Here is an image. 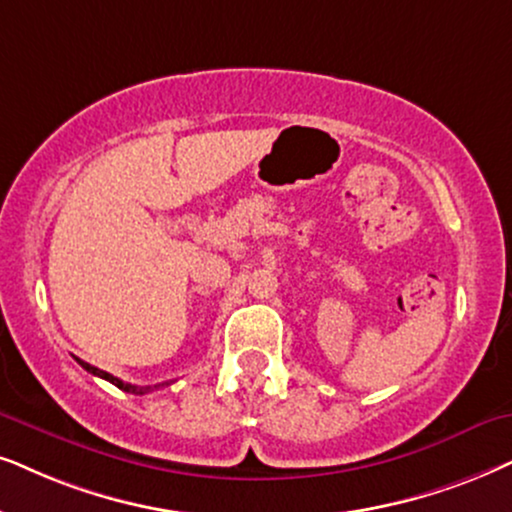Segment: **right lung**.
<instances>
[{
  "mask_svg": "<svg viewBox=\"0 0 512 512\" xmlns=\"http://www.w3.org/2000/svg\"><path fill=\"white\" fill-rule=\"evenodd\" d=\"M77 364H80V366L84 368V371H89L92 375H99V378L108 380V383H113L115 387H120V390H125V392H132V394H146V392H151V390H153L151 385H148V387H139V385L122 383L120 378H115V375L106 373V371H101V368H96V366H92V364H87V361H82V359H77ZM155 387H160V385H155Z\"/></svg>",
  "mask_w": 512,
  "mask_h": 512,
  "instance_id": "1",
  "label": "right lung"
}]
</instances>
